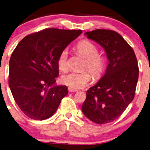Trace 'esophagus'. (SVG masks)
Returning a JSON list of instances; mask_svg holds the SVG:
<instances>
[{
  "label": "esophagus",
  "mask_w": 150,
  "mask_h": 150,
  "mask_svg": "<svg viewBox=\"0 0 150 150\" xmlns=\"http://www.w3.org/2000/svg\"><path fill=\"white\" fill-rule=\"evenodd\" d=\"M68 91H69V92H76V91H77V90L72 89V88L70 87H68Z\"/></svg>",
  "instance_id": "1"
}]
</instances>
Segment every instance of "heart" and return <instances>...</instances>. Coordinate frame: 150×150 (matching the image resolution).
I'll return each mask as SVG.
<instances>
[{
	"mask_svg": "<svg viewBox=\"0 0 150 150\" xmlns=\"http://www.w3.org/2000/svg\"><path fill=\"white\" fill-rule=\"evenodd\" d=\"M77 53L85 59L84 68H87L89 73L95 79H98L103 75L106 68L105 59L98 54V49L94 44L89 40L80 41L76 46ZM57 64L59 68L65 71L68 68V51L63 50L58 57ZM91 80V76L87 72L75 73L71 72L66 74L61 81L72 89H77L85 86Z\"/></svg>",
	"mask_w": 150,
	"mask_h": 150,
	"instance_id": "obj_1",
	"label": "heart"
}]
</instances>
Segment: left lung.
<instances>
[{
  "mask_svg": "<svg viewBox=\"0 0 150 150\" xmlns=\"http://www.w3.org/2000/svg\"><path fill=\"white\" fill-rule=\"evenodd\" d=\"M84 35L104 49L109 64L103 76L86 91L82 111L95 123L107 124L120 117L134 98L138 61L132 47L116 31L97 29Z\"/></svg>",
  "mask_w": 150,
  "mask_h": 150,
  "instance_id": "left-lung-1",
  "label": "left lung"
}]
</instances>
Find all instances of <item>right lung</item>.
<instances>
[{
  "instance_id": "obj_1",
  "label": "right lung",
  "mask_w": 150,
  "mask_h": 150,
  "mask_svg": "<svg viewBox=\"0 0 150 150\" xmlns=\"http://www.w3.org/2000/svg\"><path fill=\"white\" fill-rule=\"evenodd\" d=\"M81 33V30L46 28L23 38L14 49L9 86L21 110L30 119L50 118L68 94L67 86L55 84L58 57Z\"/></svg>"
}]
</instances>
